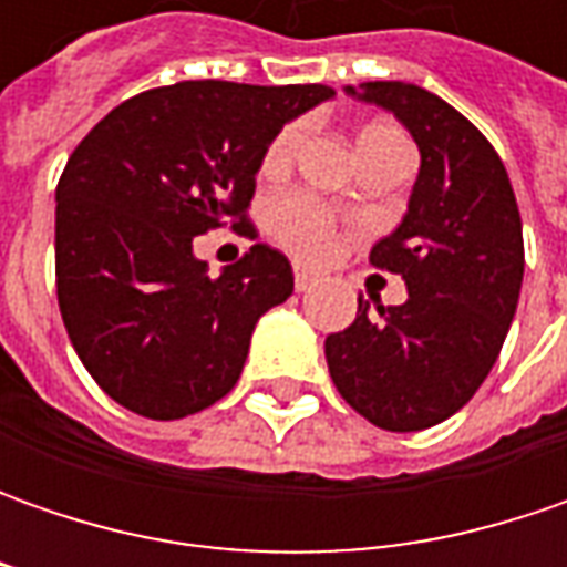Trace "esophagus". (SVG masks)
Here are the masks:
<instances>
[{
    "label": "esophagus",
    "mask_w": 567,
    "mask_h": 567,
    "mask_svg": "<svg viewBox=\"0 0 567 567\" xmlns=\"http://www.w3.org/2000/svg\"><path fill=\"white\" fill-rule=\"evenodd\" d=\"M296 290L302 293V290H309V287H316L318 284V274L309 271V268H302V265H296V277H293Z\"/></svg>",
    "instance_id": "esophagus-1"
}]
</instances>
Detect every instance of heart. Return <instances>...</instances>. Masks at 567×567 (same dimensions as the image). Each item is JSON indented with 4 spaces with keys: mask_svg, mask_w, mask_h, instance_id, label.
Listing matches in <instances>:
<instances>
[{
    "mask_svg": "<svg viewBox=\"0 0 567 567\" xmlns=\"http://www.w3.org/2000/svg\"><path fill=\"white\" fill-rule=\"evenodd\" d=\"M309 135V122L296 120L287 122L271 144L265 147V157H261V173L268 179H277L284 173H290L302 151V142ZM401 132L394 125H365L360 132V154L362 161L379 154L391 144H403ZM268 224L271 233L296 255L309 258V261H324L338 251V220L328 207L318 202L316 195L309 192H290V195H280L268 210Z\"/></svg>",
    "mask_w": 567,
    "mask_h": 567,
    "instance_id": "obj_1",
    "label": "heart"
}]
</instances>
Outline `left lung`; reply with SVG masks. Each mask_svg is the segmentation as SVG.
<instances>
[{"label": "left lung", "instance_id": "8db88e82", "mask_svg": "<svg viewBox=\"0 0 567 567\" xmlns=\"http://www.w3.org/2000/svg\"><path fill=\"white\" fill-rule=\"evenodd\" d=\"M347 94L391 110L420 147L403 224L369 261L406 280L403 306L360 296L357 321L324 340L340 398L388 432L454 416L486 381L524 280L520 210L502 157L451 103L403 81Z\"/></svg>", "mask_w": 567, "mask_h": 567}]
</instances>
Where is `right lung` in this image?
Returning a JSON list of instances; mask_svg holds the SVG:
<instances>
[{
	"mask_svg": "<svg viewBox=\"0 0 567 567\" xmlns=\"http://www.w3.org/2000/svg\"><path fill=\"white\" fill-rule=\"evenodd\" d=\"M328 97V84L179 81L120 103L72 151L55 186L59 312L78 360L125 410L183 420L239 381L293 268L255 243L210 277L192 239L224 224L255 236L265 147Z\"/></svg>",
	"mask_w": 567,
	"mask_h": 567,
	"instance_id": "right-lung-1",
	"label": "right lung"
}]
</instances>
